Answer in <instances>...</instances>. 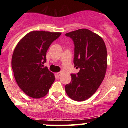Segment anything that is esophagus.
Here are the masks:
<instances>
[{
    "instance_id": "esophagus-1",
    "label": "esophagus",
    "mask_w": 128,
    "mask_h": 128,
    "mask_svg": "<svg viewBox=\"0 0 128 128\" xmlns=\"http://www.w3.org/2000/svg\"><path fill=\"white\" fill-rule=\"evenodd\" d=\"M60 75H61L60 72H58V73H56V74H55V76H56V78H60Z\"/></svg>"
}]
</instances>
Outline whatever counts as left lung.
<instances>
[{"label":"left lung","instance_id":"obj_1","mask_svg":"<svg viewBox=\"0 0 128 128\" xmlns=\"http://www.w3.org/2000/svg\"><path fill=\"white\" fill-rule=\"evenodd\" d=\"M74 44V67L70 83L66 84L68 96L76 101H84L95 94L102 83L107 68V50L103 40L86 29L65 34Z\"/></svg>","mask_w":128,"mask_h":128}]
</instances>
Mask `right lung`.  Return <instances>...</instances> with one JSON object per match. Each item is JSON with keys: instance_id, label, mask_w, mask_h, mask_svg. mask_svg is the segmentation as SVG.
Instances as JSON below:
<instances>
[{"instance_id": "1", "label": "right lung", "mask_w": 128, "mask_h": 128, "mask_svg": "<svg viewBox=\"0 0 128 128\" xmlns=\"http://www.w3.org/2000/svg\"><path fill=\"white\" fill-rule=\"evenodd\" d=\"M60 32L32 31L16 47L12 57V69L20 89L30 98L39 99L47 94L55 77L47 66L46 54Z\"/></svg>"}]
</instances>
